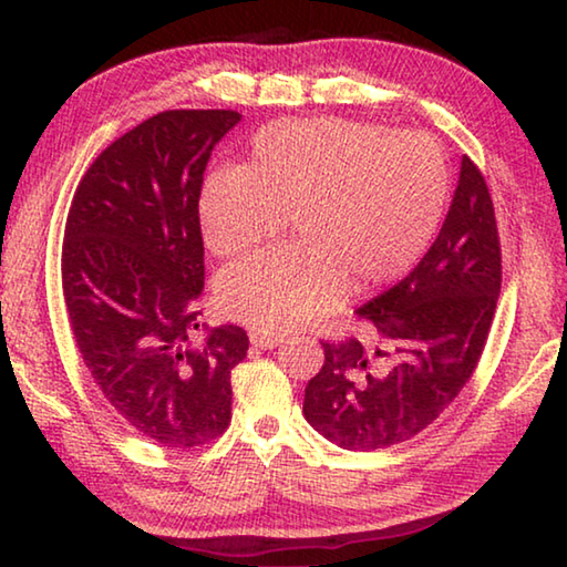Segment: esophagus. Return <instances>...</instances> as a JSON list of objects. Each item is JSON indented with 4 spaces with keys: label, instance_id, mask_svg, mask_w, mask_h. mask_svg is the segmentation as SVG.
<instances>
[{
    "label": "esophagus",
    "instance_id": "obj_1",
    "mask_svg": "<svg viewBox=\"0 0 567 567\" xmlns=\"http://www.w3.org/2000/svg\"><path fill=\"white\" fill-rule=\"evenodd\" d=\"M285 338L282 334H267V332H249V342L255 344V348H262V350H272L280 344Z\"/></svg>",
    "mask_w": 567,
    "mask_h": 567
}]
</instances>
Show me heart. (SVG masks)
Instances as JSON below:
<instances>
[{
	"instance_id": "obj_1",
	"label": "heart",
	"mask_w": 567,
	"mask_h": 567,
	"mask_svg": "<svg viewBox=\"0 0 567 567\" xmlns=\"http://www.w3.org/2000/svg\"><path fill=\"white\" fill-rule=\"evenodd\" d=\"M450 172L425 134L342 117L280 120L249 142L245 167L209 172L199 217L219 257L252 252L292 225V245L219 277L227 318L280 334L348 295L415 267L443 223Z\"/></svg>"
}]
</instances>
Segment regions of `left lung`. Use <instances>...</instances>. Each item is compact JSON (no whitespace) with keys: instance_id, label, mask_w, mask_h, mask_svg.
I'll list each match as a JSON object with an SVG mask.
<instances>
[{"instance_id":"obj_1","label":"left lung","mask_w":567,"mask_h":567,"mask_svg":"<svg viewBox=\"0 0 567 567\" xmlns=\"http://www.w3.org/2000/svg\"><path fill=\"white\" fill-rule=\"evenodd\" d=\"M501 282L491 189L463 157L433 247L405 280L358 310L370 322V340H322V370L305 388L307 422L330 443L360 453L420 435L473 378Z\"/></svg>"}]
</instances>
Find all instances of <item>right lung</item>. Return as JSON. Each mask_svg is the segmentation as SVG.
I'll return each mask as SVG.
<instances>
[{"label": "right lung", "mask_w": 567, "mask_h": 567, "mask_svg": "<svg viewBox=\"0 0 567 567\" xmlns=\"http://www.w3.org/2000/svg\"><path fill=\"white\" fill-rule=\"evenodd\" d=\"M235 110H167L124 132L76 185L62 295L76 348L112 410L172 450L215 443L233 420L247 332L199 334V192Z\"/></svg>", "instance_id": "1"}]
</instances>
